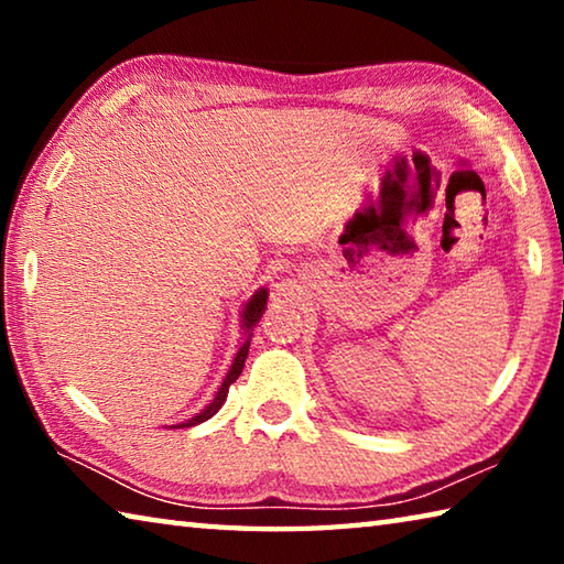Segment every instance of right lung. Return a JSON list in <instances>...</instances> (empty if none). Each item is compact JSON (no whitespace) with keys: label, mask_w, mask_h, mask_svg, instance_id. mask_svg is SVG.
Returning a JSON list of instances; mask_svg holds the SVG:
<instances>
[{"label":"right lung","mask_w":564,"mask_h":564,"mask_svg":"<svg viewBox=\"0 0 564 564\" xmlns=\"http://www.w3.org/2000/svg\"><path fill=\"white\" fill-rule=\"evenodd\" d=\"M265 303H269V289H265V285H263V289L256 291V293L251 295V299L246 301V305H243V311H241V333H243V340H241V346H238L236 356H234V360H231V368H228L224 383L218 386L214 400H212V403H208L204 410H198V413H196L194 417H188V420H184V423H176V425H171V427H194V425H198V423H204V420L214 417V415L218 413V410H221V405L226 403L228 388H231V383H236V378L241 376L243 362H246V358H248V348H251L253 328L259 326V321H261L263 311H265Z\"/></svg>","instance_id":"right-lung-1"}]
</instances>
